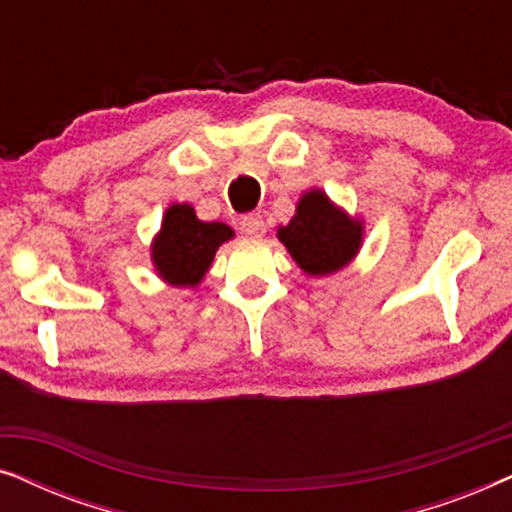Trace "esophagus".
<instances>
[{
    "label": "esophagus",
    "mask_w": 512,
    "mask_h": 512,
    "mask_svg": "<svg viewBox=\"0 0 512 512\" xmlns=\"http://www.w3.org/2000/svg\"><path fill=\"white\" fill-rule=\"evenodd\" d=\"M240 230L247 237H261L265 233V221L261 214H247L242 216L240 221Z\"/></svg>",
    "instance_id": "esophagus-1"
}]
</instances>
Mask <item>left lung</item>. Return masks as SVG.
<instances>
[{
    "label": "left lung",
    "mask_w": 512,
    "mask_h": 512,
    "mask_svg": "<svg viewBox=\"0 0 512 512\" xmlns=\"http://www.w3.org/2000/svg\"><path fill=\"white\" fill-rule=\"evenodd\" d=\"M277 235L307 275L345 268L361 247V223L335 209L321 191L305 193L296 216Z\"/></svg>",
    "instance_id": "obj_1"
}]
</instances>
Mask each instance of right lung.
<instances>
[{
    "label": "right lung",
    "mask_w": 512,
    "mask_h": 512,
    "mask_svg": "<svg viewBox=\"0 0 512 512\" xmlns=\"http://www.w3.org/2000/svg\"><path fill=\"white\" fill-rule=\"evenodd\" d=\"M230 237L233 230L226 223H205L193 207L172 205L151 249L158 275L174 286H195L212 265L216 249Z\"/></svg>",
    "instance_id": "1"
}]
</instances>
